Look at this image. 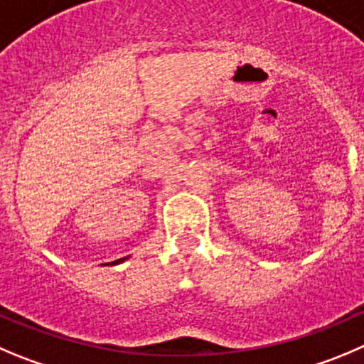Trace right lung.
Here are the masks:
<instances>
[{"label": "right lung", "mask_w": 364, "mask_h": 364, "mask_svg": "<svg viewBox=\"0 0 364 364\" xmlns=\"http://www.w3.org/2000/svg\"><path fill=\"white\" fill-rule=\"evenodd\" d=\"M123 261H124V259H117V261H114L112 264H117V262H123Z\"/></svg>", "instance_id": "obj_1"}]
</instances>
